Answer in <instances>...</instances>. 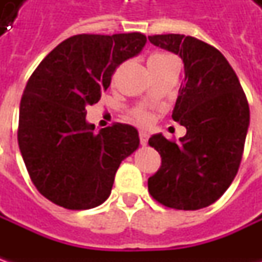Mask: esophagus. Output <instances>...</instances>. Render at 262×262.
I'll list each match as a JSON object with an SVG mask.
<instances>
[{
  "label": "esophagus",
  "mask_w": 262,
  "mask_h": 262,
  "mask_svg": "<svg viewBox=\"0 0 262 262\" xmlns=\"http://www.w3.org/2000/svg\"><path fill=\"white\" fill-rule=\"evenodd\" d=\"M140 143H141V146H147V143H148V134L144 131L140 133Z\"/></svg>",
  "instance_id": "obj_1"
}]
</instances>
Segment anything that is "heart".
I'll return each mask as SVG.
<instances>
[{"instance_id": "heart-1", "label": "heart", "mask_w": 262, "mask_h": 262, "mask_svg": "<svg viewBox=\"0 0 262 262\" xmlns=\"http://www.w3.org/2000/svg\"><path fill=\"white\" fill-rule=\"evenodd\" d=\"M175 58L172 55H169L166 52H156V54H151L150 58H148V68L151 70V68H156V67L163 66V64H167V62H170V61H173ZM133 118H134V121H137L138 124H141V125H147L150 121H151V115L144 111V109H141V107H138L136 109L134 112H133Z\"/></svg>"}]
</instances>
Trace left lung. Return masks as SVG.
<instances>
[{"label": "left lung", "mask_w": 262, "mask_h": 262, "mask_svg": "<svg viewBox=\"0 0 262 262\" xmlns=\"http://www.w3.org/2000/svg\"><path fill=\"white\" fill-rule=\"evenodd\" d=\"M148 40L184 61L185 84L172 118L186 128L179 141L162 134L148 140L162 157L159 170L148 178V192L169 208H204L225 194L237 173L249 126L247 96L214 46L173 33Z\"/></svg>", "instance_id": "obj_1"}]
</instances>
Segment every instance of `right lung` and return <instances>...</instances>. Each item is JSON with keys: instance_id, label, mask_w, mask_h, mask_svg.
I'll list each match as a JSON object with an SVG mask.
<instances>
[{"instance_id": "1", "label": "right lung", "mask_w": 262, "mask_h": 262, "mask_svg": "<svg viewBox=\"0 0 262 262\" xmlns=\"http://www.w3.org/2000/svg\"><path fill=\"white\" fill-rule=\"evenodd\" d=\"M146 42L140 32L71 36L29 78L20 102L18 147L33 185L56 206H100L121 162L138 148V133L128 124L96 134L86 106L100 100L116 67L140 54Z\"/></svg>"}]
</instances>
